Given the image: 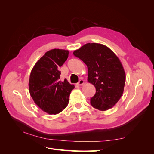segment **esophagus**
Wrapping results in <instances>:
<instances>
[{
	"label": "esophagus",
	"mask_w": 154,
	"mask_h": 154,
	"mask_svg": "<svg viewBox=\"0 0 154 154\" xmlns=\"http://www.w3.org/2000/svg\"><path fill=\"white\" fill-rule=\"evenodd\" d=\"M84 82H85L84 80H82V79H81V80H79V82L77 83V85H82L84 84Z\"/></svg>",
	"instance_id": "1"
}]
</instances>
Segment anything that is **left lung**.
Masks as SVG:
<instances>
[{"label":"left lung","mask_w":154,"mask_h":154,"mask_svg":"<svg viewBox=\"0 0 154 154\" xmlns=\"http://www.w3.org/2000/svg\"><path fill=\"white\" fill-rule=\"evenodd\" d=\"M73 54L87 65V80L96 88L91 105L101 111L113 107L123 94L126 78L118 57L107 46L96 43L86 44Z\"/></svg>","instance_id":"obj_1"}]
</instances>
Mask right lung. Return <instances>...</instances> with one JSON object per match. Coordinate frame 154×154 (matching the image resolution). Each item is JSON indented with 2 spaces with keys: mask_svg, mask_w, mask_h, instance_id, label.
I'll return each mask as SVG.
<instances>
[{
  "mask_svg": "<svg viewBox=\"0 0 154 154\" xmlns=\"http://www.w3.org/2000/svg\"><path fill=\"white\" fill-rule=\"evenodd\" d=\"M69 51L53 49L46 52L32 69L29 91L35 104L49 114H57L66 109L74 85L67 79L60 80L58 67L66 61Z\"/></svg>",
  "mask_w": 154,
  "mask_h": 154,
  "instance_id": "1",
  "label": "right lung"
}]
</instances>
